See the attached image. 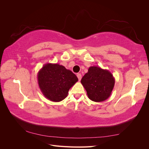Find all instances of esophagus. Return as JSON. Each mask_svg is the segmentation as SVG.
<instances>
[{
    "label": "esophagus",
    "instance_id": "obj_1",
    "mask_svg": "<svg viewBox=\"0 0 149 149\" xmlns=\"http://www.w3.org/2000/svg\"><path fill=\"white\" fill-rule=\"evenodd\" d=\"M77 77H78V78L79 81H80L81 79L82 76H81V74L80 73H78V74H77Z\"/></svg>",
    "mask_w": 149,
    "mask_h": 149
}]
</instances>
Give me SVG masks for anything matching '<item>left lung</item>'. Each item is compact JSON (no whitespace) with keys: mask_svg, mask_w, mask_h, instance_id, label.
<instances>
[{"mask_svg":"<svg viewBox=\"0 0 149 149\" xmlns=\"http://www.w3.org/2000/svg\"><path fill=\"white\" fill-rule=\"evenodd\" d=\"M89 100L102 102L111 96L115 84L113 75L107 70L93 66H90L88 73L81 80Z\"/></svg>","mask_w":149,"mask_h":149,"instance_id":"1","label":"left lung"}]
</instances>
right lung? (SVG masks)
Instances as JSON below:
<instances>
[{
    "label": "right lung",
    "mask_w": 149,
    "mask_h": 149,
    "mask_svg": "<svg viewBox=\"0 0 149 149\" xmlns=\"http://www.w3.org/2000/svg\"><path fill=\"white\" fill-rule=\"evenodd\" d=\"M37 79L44 96L53 102L63 100L70 89L78 81L73 72L57 63L45 64L38 71Z\"/></svg>",
    "instance_id": "add662e5"
}]
</instances>
